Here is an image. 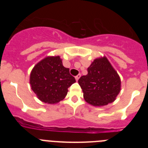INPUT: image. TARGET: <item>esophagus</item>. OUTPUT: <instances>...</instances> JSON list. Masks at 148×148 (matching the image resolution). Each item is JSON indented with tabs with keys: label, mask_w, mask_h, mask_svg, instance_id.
Segmentation results:
<instances>
[{
	"label": "esophagus",
	"mask_w": 148,
	"mask_h": 148,
	"mask_svg": "<svg viewBox=\"0 0 148 148\" xmlns=\"http://www.w3.org/2000/svg\"><path fill=\"white\" fill-rule=\"evenodd\" d=\"M81 77V74H78V75H77L76 76H75V80L78 81V79H79V78Z\"/></svg>",
	"instance_id": "1"
}]
</instances>
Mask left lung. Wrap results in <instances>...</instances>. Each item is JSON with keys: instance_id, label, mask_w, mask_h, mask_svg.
Listing matches in <instances>:
<instances>
[{"instance_id": "1", "label": "left lung", "mask_w": 148, "mask_h": 148, "mask_svg": "<svg viewBox=\"0 0 148 148\" xmlns=\"http://www.w3.org/2000/svg\"><path fill=\"white\" fill-rule=\"evenodd\" d=\"M87 75L78 79L84 100L99 107L114 101L121 90V80L108 58L95 59L87 68Z\"/></svg>"}]
</instances>
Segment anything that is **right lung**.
I'll return each mask as SVG.
<instances>
[{
    "instance_id": "obj_1",
    "label": "right lung",
    "mask_w": 148,
    "mask_h": 148,
    "mask_svg": "<svg viewBox=\"0 0 148 148\" xmlns=\"http://www.w3.org/2000/svg\"><path fill=\"white\" fill-rule=\"evenodd\" d=\"M75 82L60 56H48L34 66L30 74L32 90L41 101L55 104L64 99L67 89Z\"/></svg>"
}]
</instances>
